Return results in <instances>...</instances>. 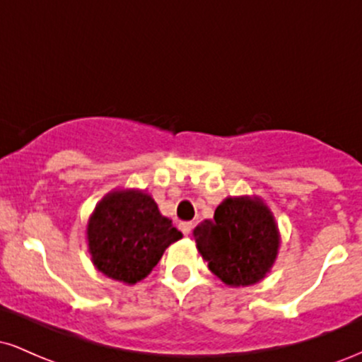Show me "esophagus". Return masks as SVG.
I'll return each mask as SVG.
<instances>
[{
  "label": "esophagus",
  "mask_w": 362,
  "mask_h": 362,
  "mask_svg": "<svg viewBox=\"0 0 362 362\" xmlns=\"http://www.w3.org/2000/svg\"><path fill=\"white\" fill-rule=\"evenodd\" d=\"M192 228H194V223H192V221H184V223H180V230H182V233H184L185 236L190 235V231H192Z\"/></svg>",
  "instance_id": "esophagus-1"
}]
</instances>
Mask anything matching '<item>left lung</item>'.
<instances>
[{
    "mask_svg": "<svg viewBox=\"0 0 362 362\" xmlns=\"http://www.w3.org/2000/svg\"><path fill=\"white\" fill-rule=\"evenodd\" d=\"M194 238L209 271L235 288L264 279L281 243L271 209L248 195L224 199L213 221L195 228Z\"/></svg>",
    "mask_w": 362,
    "mask_h": 362,
    "instance_id": "8db88e82",
    "label": "left lung"
}]
</instances>
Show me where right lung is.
Instances as JSON below:
<instances>
[{"label":"right lung","instance_id":"right-lung-1","mask_svg":"<svg viewBox=\"0 0 362 362\" xmlns=\"http://www.w3.org/2000/svg\"><path fill=\"white\" fill-rule=\"evenodd\" d=\"M91 262L110 279L136 284L182 233L143 190H115L95 207L86 226Z\"/></svg>","mask_w":362,"mask_h":362}]
</instances>
